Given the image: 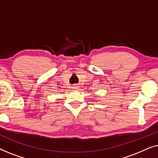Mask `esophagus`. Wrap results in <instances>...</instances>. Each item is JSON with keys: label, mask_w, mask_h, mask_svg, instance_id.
Instances as JSON below:
<instances>
[{"label": "esophagus", "mask_w": 158, "mask_h": 158, "mask_svg": "<svg viewBox=\"0 0 158 158\" xmlns=\"http://www.w3.org/2000/svg\"><path fill=\"white\" fill-rule=\"evenodd\" d=\"M73 88H75H75H77V86H73Z\"/></svg>", "instance_id": "34e87169"}]
</instances>
